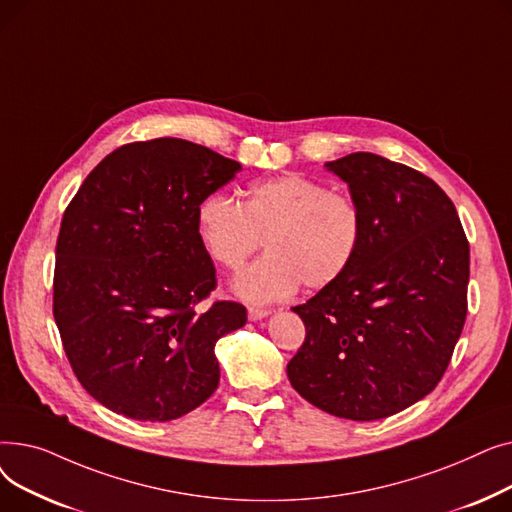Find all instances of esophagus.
Masks as SVG:
<instances>
[{
    "mask_svg": "<svg viewBox=\"0 0 512 512\" xmlns=\"http://www.w3.org/2000/svg\"><path fill=\"white\" fill-rule=\"evenodd\" d=\"M270 315V309H261V307H249V319H261Z\"/></svg>",
    "mask_w": 512,
    "mask_h": 512,
    "instance_id": "esophagus-1",
    "label": "esophagus"
}]
</instances>
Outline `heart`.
I'll list each match as a JSON object with an SVG mask.
<instances>
[{
    "mask_svg": "<svg viewBox=\"0 0 512 512\" xmlns=\"http://www.w3.org/2000/svg\"><path fill=\"white\" fill-rule=\"evenodd\" d=\"M203 247L230 272L242 270L265 240L270 251L236 280L255 303L288 297L299 288H326L351 267L363 240V209L342 191L301 174L253 182L240 203L209 195L197 209Z\"/></svg>",
    "mask_w": 512,
    "mask_h": 512,
    "instance_id": "obj_1",
    "label": "heart"
}]
</instances>
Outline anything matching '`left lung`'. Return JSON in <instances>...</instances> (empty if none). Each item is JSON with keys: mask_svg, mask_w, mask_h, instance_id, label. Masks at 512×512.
<instances>
[{"mask_svg": "<svg viewBox=\"0 0 512 512\" xmlns=\"http://www.w3.org/2000/svg\"><path fill=\"white\" fill-rule=\"evenodd\" d=\"M326 168L359 201L363 240L336 282L292 307L305 342L288 380L330 415L384 419L432 392L452 359L467 317L469 240L425 174L373 153Z\"/></svg>", "mask_w": 512, "mask_h": 512, "instance_id": "1", "label": "left lung"}]
</instances>
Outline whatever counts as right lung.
Segmentation results:
<instances>
[{"label":"right lung","mask_w":512,"mask_h":512,"mask_svg":"<svg viewBox=\"0 0 512 512\" xmlns=\"http://www.w3.org/2000/svg\"><path fill=\"white\" fill-rule=\"evenodd\" d=\"M238 170L191 141H137L103 157L68 203L53 317L76 380L110 411L170 421L218 388L215 342L247 309L201 305L218 278L197 209Z\"/></svg>","instance_id":"1"}]
</instances>
